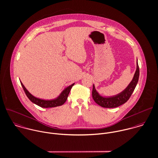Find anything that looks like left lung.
Listing matches in <instances>:
<instances>
[{
  "label": "left lung",
  "instance_id": "left-lung-1",
  "mask_svg": "<svg viewBox=\"0 0 158 158\" xmlns=\"http://www.w3.org/2000/svg\"><path fill=\"white\" fill-rule=\"evenodd\" d=\"M140 74L139 66L137 62V69L134 77L129 85L120 94L114 96L109 97H103L101 96L96 90L95 85H93L92 97L96 103L103 108H112L118 107L125 103L131 97L139 81Z\"/></svg>",
  "mask_w": 158,
  "mask_h": 158
}]
</instances>
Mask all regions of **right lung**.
<instances>
[{"mask_svg":"<svg viewBox=\"0 0 158 158\" xmlns=\"http://www.w3.org/2000/svg\"><path fill=\"white\" fill-rule=\"evenodd\" d=\"M20 82H21L23 89L26 96L27 97V98L34 104L40 106L42 108H45L56 107V106H59L63 105L68 98V95L70 92V90H71L72 87L74 85V83L72 85H71L68 86V87H66V89H64L57 98L53 99V100H45L36 98L34 96H33L32 94H31L28 92V90L25 88V87L24 86V85L22 84V82L21 81H20Z\"/></svg>","mask_w":158,"mask_h":158,"instance_id":"right-lung-1","label":"right lung"}]
</instances>
